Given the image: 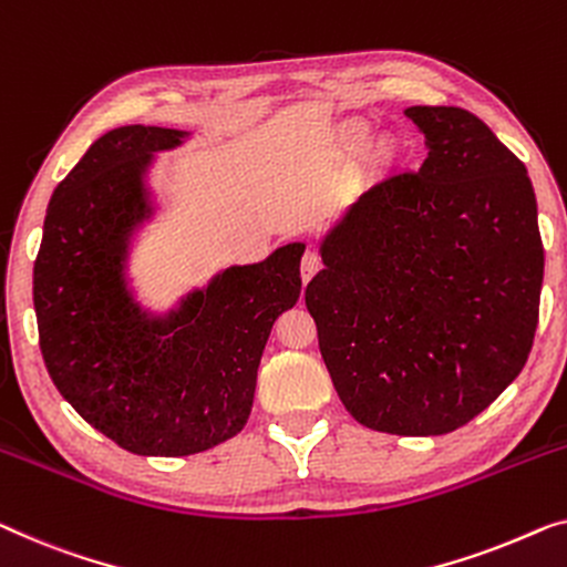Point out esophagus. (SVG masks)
Here are the masks:
<instances>
[{"label": "esophagus", "mask_w": 567, "mask_h": 567, "mask_svg": "<svg viewBox=\"0 0 567 567\" xmlns=\"http://www.w3.org/2000/svg\"><path fill=\"white\" fill-rule=\"evenodd\" d=\"M322 268V258H319L317 250H307L301 256V281L309 284V278Z\"/></svg>", "instance_id": "obj_1"}]
</instances>
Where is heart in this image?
<instances>
[{
  "label": "heart",
  "instance_id": "heart-1",
  "mask_svg": "<svg viewBox=\"0 0 567 567\" xmlns=\"http://www.w3.org/2000/svg\"><path fill=\"white\" fill-rule=\"evenodd\" d=\"M344 137H348V143L358 145L365 137V127L363 125H350L348 133H344Z\"/></svg>",
  "mask_w": 567,
  "mask_h": 567
}]
</instances>
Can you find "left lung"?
<instances>
[{
	"mask_svg": "<svg viewBox=\"0 0 567 567\" xmlns=\"http://www.w3.org/2000/svg\"><path fill=\"white\" fill-rule=\"evenodd\" d=\"M422 168L360 196L307 286L344 409L375 432L447 434L527 363L545 248L524 163L461 106H409Z\"/></svg>",
	"mask_w": 567,
	"mask_h": 567,
	"instance_id": "1",
	"label": "left lung"
}]
</instances>
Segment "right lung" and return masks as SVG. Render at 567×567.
Returning <instances> with one entry per match:
<instances>
[{"mask_svg":"<svg viewBox=\"0 0 567 567\" xmlns=\"http://www.w3.org/2000/svg\"><path fill=\"white\" fill-rule=\"evenodd\" d=\"M186 133L110 130L55 186L35 270L40 352L61 396L135 455H192L248 422L278 315L301 291V243L233 266L168 317H147L125 286L127 240L151 215L143 184L155 151Z\"/></svg>","mask_w":567,"mask_h":567,"instance_id":"add662e5","label":"right lung"}]
</instances>
